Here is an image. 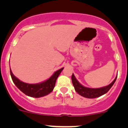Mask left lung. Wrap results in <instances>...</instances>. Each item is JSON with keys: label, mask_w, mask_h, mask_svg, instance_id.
<instances>
[{"label": "left lung", "mask_w": 128, "mask_h": 128, "mask_svg": "<svg viewBox=\"0 0 128 128\" xmlns=\"http://www.w3.org/2000/svg\"><path fill=\"white\" fill-rule=\"evenodd\" d=\"M116 78L117 76L115 77L114 80L108 86L101 87V88H88V87H86L82 86V85H81L78 82V81L76 79V77H75L73 74L72 75V84L74 87L75 90L80 95L85 98H95L99 97V96H102V95H104L106 93L108 92L110 89L112 88V87L114 84L116 80Z\"/></svg>", "instance_id": "obj_1"}]
</instances>
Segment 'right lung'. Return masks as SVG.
Listing matches in <instances>:
<instances>
[{
    "instance_id": "1",
    "label": "right lung",
    "mask_w": 128,
    "mask_h": 128,
    "mask_svg": "<svg viewBox=\"0 0 128 128\" xmlns=\"http://www.w3.org/2000/svg\"><path fill=\"white\" fill-rule=\"evenodd\" d=\"M63 69L64 68L57 70L52 75L50 78H49L46 80L39 84H35L24 83L19 80L13 74L10 68V71L12 79L19 90H21L27 96L34 98H40L48 95L53 90L55 87V84H56L57 78L60 72H62V70H63Z\"/></svg>"
}]
</instances>
